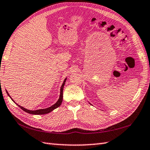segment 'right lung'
<instances>
[{
    "instance_id": "right-lung-1",
    "label": "right lung",
    "mask_w": 150,
    "mask_h": 150,
    "mask_svg": "<svg viewBox=\"0 0 150 150\" xmlns=\"http://www.w3.org/2000/svg\"><path fill=\"white\" fill-rule=\"evenodd\" d=\"M66 80H67V78L64 79V82H63V84H62V86H61V88H60V94H59V99H58V100L57 101V102H56V103H54V104L52 106H50V107L47 108L39 109V110H28V109H26V108H24V107H22V106H20L19 105L16 104V103L14 101H13V99L11 98V96H9V93L7 92V91H6V93H7L8 95L9 96V98L12 99V101H13V102H14V103H16V105L18 106L19 107L21 108L22 110H23L25 111V112L28 113V114H34V115L46 114H48V113H49V112H52V110H54V109L57 108L58 107H59V106L61 105L62 103V101H63V90H64V85H65Z\"/></svg>"
}]
</instances>
